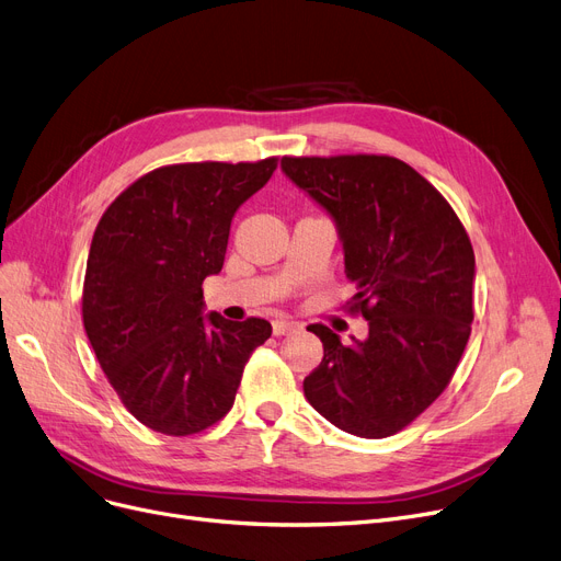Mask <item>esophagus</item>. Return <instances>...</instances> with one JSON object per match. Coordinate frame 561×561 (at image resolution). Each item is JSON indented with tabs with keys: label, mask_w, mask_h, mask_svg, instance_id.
Returning <instances> with one entry per match:
<instances>
[{
	"label": "esophagus",
	"mask_w": 561,
	"mask_h": 561,
	"mask_svg": "<svg viewBox=\"0 0 561 561\" xmlns=\"http://www.w3.org/2000/svg\"><path fill=\"white\" fill-rule=\"evenodd\" d=\"M296 328H298V323H294V321H286V319H277V321H273V332H275L277 336L288 334V332H294Z\"/></svg>",
	"instance_id": "obj_1"
}]
</instances>
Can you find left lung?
Listing matches in <instances>:
<instances>
[{
	"label": "left lung",
	"mask_w": 561,
	"mask_h": 561,
	"mask_svg": "<svg viewBox=\"0 0 561 561\" xmlns=\"http://www.w3.org/2000/svg\"><path fill=\"white\" fill-rule=\"evenodd\" d=\"M344 245L367 339L309 325L323 359L302 382L316 412L357 437L394 435L443 394L472 330L474 252L445 197L389 156L282 158Z\"/></svg>",
	"instance_id": "obj_1"
}]
</instances>
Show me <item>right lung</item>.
<instances>
[{
    "mask_svg": "<svg viewBox=\"0 0 561 561\" xmlns=\"http://www.w3.org/2000/svg\"><path fill=\"white\" fill-rule=\"evenodd\" d=\"M277 158L190 162L135 181L101 217L87 259L82 316L124 405L164 435H192L233 405L242 369L273 334L263 319L206 313L231 220L271 181Z\"/></svg>",
    "mask_w": 561,
    "mask_h": 561,
    "instance_id": "right-lung-1",
    "label": "right lung"
}]
</instances>
